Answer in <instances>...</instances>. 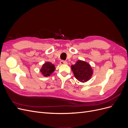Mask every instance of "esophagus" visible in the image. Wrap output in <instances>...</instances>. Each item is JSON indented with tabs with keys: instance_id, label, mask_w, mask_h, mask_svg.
I'll list each match as a JSON object with an SVG mask.
<instances>
[{
	"instance_id": "34e87169",
	"label": "esophagus",
	"mask_w": 128,
	"mask_h": 128,
	"mask_svg": "<svg viewBox=\"0 0 128 128\" xmlns=\"http://www.w3.org/2000/svg\"><path fill=\"white\" fill-rule=\"evenodd\" d=\"M60 64H67V62L66 61H64V60H61L60 62Z\"/></svg>"
}]
</instances>
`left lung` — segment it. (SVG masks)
I'll return each instance as SVG.
<instances>
[{
    "label": "left lung",
    "mask_w": 128,
    "mask_h": 128,
    "mask_svg": "<svg viewBox=\"0 0 128 128\" xmlns=\"http://www.w3.org/2000/svg\"><path fill=\"white\" fill-rule=\"evenodd\" d=\"M71 67L76 78L81 82H86L90 80L93 74L90 65L83 61H77Z\"/></svg>",
    "instance_id": "1"
}]
</instances>
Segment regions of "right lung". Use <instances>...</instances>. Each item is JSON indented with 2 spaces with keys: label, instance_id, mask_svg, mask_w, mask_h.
<instances>
[{
  "label": "right lung",
  "instance_id": "1",
  "mask_svg": "<svg viewBox=\"0 0 128 128\" xmlns=\"http://www.w3.org/2000/svg\"><path fill=\"white\" fill-rule=\"evenodd\" d=\"M55 69L54 65L51 62H48L42 65V68L40 69V72L44 76H48L54 71Z\"/></svg>",
  "mask_w": 128,
  "mask_h": 128
}]
</instances>
